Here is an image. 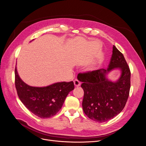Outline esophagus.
I'll return each instance as SVG.
<instances>
[{"instance_id": "34e87169", "label": "esophagus", "mask_w": 146, "mask_h": 146, "mask_svg": "<svg viewBox=\"0 0 146 146\" xmlns=\"http://www.w3.org/2000/svg\"><path fill=\"white\" fill-rule=\"evenodd\" d=\"M74 85L75 87H79L81 85V82L77 79L74 81Z\"/></svg>"}]
</instances>
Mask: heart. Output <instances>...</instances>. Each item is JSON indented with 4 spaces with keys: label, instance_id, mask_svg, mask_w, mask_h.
<instances>
[{
    "label": "heart",
    "instance_id": "obj_1",
    "mask_svg": "<svg viewBox=\"0 0 146 146\" xmlns=\"http://www.w3.org/2000/svg\"><path fill=\"white\" fill-rule=\"evenodd\" d=\"M94 67H92V68H90V69H94Z\"/></svg>",
    "mask_w": 146,
    "mask_h": 146
}]
</instances>
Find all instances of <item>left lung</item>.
I'll return each mask as SVG.
<instances>
[{
    "label": "left lung",
    "instance_id": "8db88e82",
    "mask_svg": "<svg viewBox=\"0 0 146 146\" xmlns=\"http://www.w3.org/2000/svg\"><path fill=\"white\" fill-rule=\"evenodd\" d=\"M115 68H121L122 73L118 80L112 82L107 79L106 75ZM80 73L78 79L82 82L81 86L84 92L82 109L90 119L103 122L121 112L129 96L131 72L123 54L115 46L106 69Z\"/></svg>",
    "mask_w": 146,
    "mask_h": 146
}]
</instances>
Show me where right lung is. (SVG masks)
<instances>
[{
    "mask_svg": "<svg viewBox=\"0 0 146 146\" xmlns=\"http://www.w3.org/2000/svg\"><path fill=\"white\" fill-rule=\"evenodd\" d=\"M15 84L18 96L25 106L41 118H48L61 109L68 93L74 89V82H57L44 87L27 85L15 69Z\"/></svg>",
    "mask_w": 146,
    "mask_h": 146,
    "instance_id": "1",
    "label": "right lung"
}]
</instances>
